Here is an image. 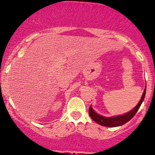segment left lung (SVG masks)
Wrapping results in <instances>:
<instances>
[{
    "instance_id": "8db88e82",
    "label": "left lung",
    "mask_w": 155,
    "mask_h": 155,
    "mask_svg": "<svg viewBox=\"0 0 155 155\" xmlns=\"http://www.w3.org/2000/svg\"><path fill=\"white\" fill-rule=\"evenodd\" d=\"M146 93V87L143 90V95H142L141 99L139 101V103L137 104L136 107L131 110L130 111H129L128 113L125 114H123L120 116H117V117H106L104 116H101L100 114H97L93 110V109L92 108L91 106L89 108V114H90V117L93 119V120H94L95 122H97L99 124L102 125V126L105 127H119L121 125L124 124L126 123H127L128 121L130 120L132 118L134 117L135 114H137V110L140 108V105H141L142 102L144 100V97H145Z\"/></svg>"
}]
</instances>
